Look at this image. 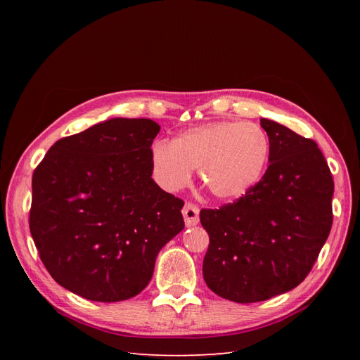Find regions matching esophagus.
I'll list each match as a JSON object with an SVG mask.
<instances>
[{"mask_svg": "<svg viewBox=\"0 0 360 360\" xmlns=\"http://www.w3.org/2000/svg\"><path fill=\"white\" fill-rule=\"evenodd\" d=\"M183 217H184V224L186 226H193L200 222V209L192 202H186L183 207Z\"/></svg>", "mask_w": 360, "mask_h": 360, "instance_id": "34e87169", "label": "esophagus"}]
</instances>
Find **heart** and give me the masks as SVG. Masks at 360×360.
<instances>
[{"mask_svg": "<svg viewBox=\"0 0 360 360\" xmlns=\"http://www.w3.org/2000/svg\"><path fill=\"white\" fill-rule=\"evenodd\" d=\"M270 156L264 129L255 123L219 120L183 130L174 139L151 144L158 183L167 191L186 184L198 168L202 186L222 201L242 198L261 180Z\"/></svg>", "mask_w": 360, "mask_h": 360, "instance_id": "obj_1", "label": "heart"}]
</instances>
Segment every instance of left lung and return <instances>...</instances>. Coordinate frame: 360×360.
Here are the masks:
<instances>
[{
    "label": "left lung",
    "mask_w": 360,
    "mask_h": 360,
    "mask_svg": "<svg viewBox=\"0 0 360 360\" xmlns=\"http://www.w3.org/2000/svg\"><path fill=\"white\" fill-rule=\"evenodd\" d=\"M269 168L255 186L219 210H201L210 245L207 287L237 303L271 299L308 276L332 228L333 180L317 143L261 118Z\"/></svg>",
    "instance_id": "left-lung-1"
}]
</instances>
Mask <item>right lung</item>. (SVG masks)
<instances>
[{
    "mask_svg": "<svg viewBox=\"0 0 360 360\" xmlns=\"http://www.w3.org/2000/svg\"><path fill=\"white\" fill-rule=\"evenodd\" d=\"M150 118H110L53 144L32 174L30 231L57 284L93 302L143 291L183 228V201L151 179Z\"/></svg>",
    "mask_w": 360,
    "mask_h": 360,
    "instance_id": "1",
    "label": "right lung"
}]
</instances>
